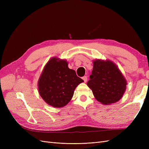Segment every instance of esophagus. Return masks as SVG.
<instances>
[{
    "instance_id": "obj_1",
    "label": "esophagus",
    "mask_w": 149,
    "mask_h": 149,
    "mask_svg": "<svg viewBox=\"0 0 149 149\" xmlns=\"http://www.w3.org/2000/svg\"><path fill=\"white\" fill-rule=\"evenodd\" d=\"M83 79L84 80V83H86V82H87V80H88L87 76H83Z\"/></svg>"
}]
</instances>
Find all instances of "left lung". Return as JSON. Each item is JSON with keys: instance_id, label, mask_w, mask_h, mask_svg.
Returning a JSON list of instances; mask_svg holds the SVG:
<instances>
[{"instance_id": "8db88e82", "label": "left lung", "mask_w": 149, "mask_h": 149, "mask_svg": "<svg viewBox=\"0 0 149 149\" xmlns=\"http://www.w3.org/2000/svg\"><path fill=\"white\" fill-rule=\"evenodd\" d=\"M87 83L94 97L103 104H111L120 100L125 91L127 82L113 62L97 60Z\"/></svg>"}]
</instances>
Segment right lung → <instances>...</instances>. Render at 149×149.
Wrapping results in <instances>:
<instances>
[{"instance_id": "add662e5", "label": "right lung", "mask_w": 149, "mask_h": 149, "mask_svg": "<svg viewBox=\"0 0 149 149\" xmlns=\"http://www.w3.org/2000/svg\"><path fill=\"white\" fill-rule=\"evenodd\" d=\"M84 81L64 60L53 58L45 66L38 80L40 95L48 104L55 107L66 105L73 97L76 86Z\"/></svg>"}]
</instances>
